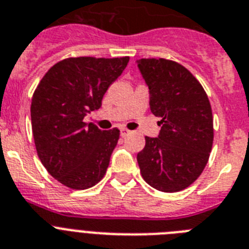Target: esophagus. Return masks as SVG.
Instances as JSON below:
<instances>
[{
  "mask_svg": "<svg viewBox=\"0 0 249 249\" xmlns=\"http://www.w3.org/2000/svg\"><path fill=\"white\" fill-rule=\"evenodd\" d=\"M129 133H130V130H128V129H125V128H121V129H120V135H121V137H123V138L126 137V135H128Z\"/></svg>",
  "mask_w": 249,
  "mask_h": 249,
  "instance_id": "1",
  "label": "esophagus"
}]
</instances>
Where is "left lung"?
<instances>
[{
    "label": "left lung",
    "instance_id": "1",
    "mask_svg": "<svg viewBox=\"0 0 249 249\" xmlns=\"http://www.w3.org/2000/svg\"><path fill=\"white\" fill-rule=\"evenodd\" d=\"M138 67L149 89L150 111L160 118L158 138L145 137L137 156L144 181L163 192L195 182L214 141L208 95L187 68L173 60L144 58Z\"/></svg>",
    "mask_w": 249,
    "mask_h": 249
}]
</instances>
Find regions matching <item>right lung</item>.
I'll return each mask as SVG.
<instances>
[{
  "label": "right lung",
  "instance_id": "right-lung-1",
  "mask_svg": "<svg viewBox=\"0 0 249 249\" xmlns=\"http://www.w3.org/2000/svg\"><path fill=\"white\" fill-rule=\"evenodd\" d=\"M129 57L67 58L41 78L31 100V126L39 160L49 175L73 190L89 189L105 176L120 131L86 124L128 66Z\"/></svg>",
  "mask_w": 249,
  "mask_h": 249
}]
</instances>
